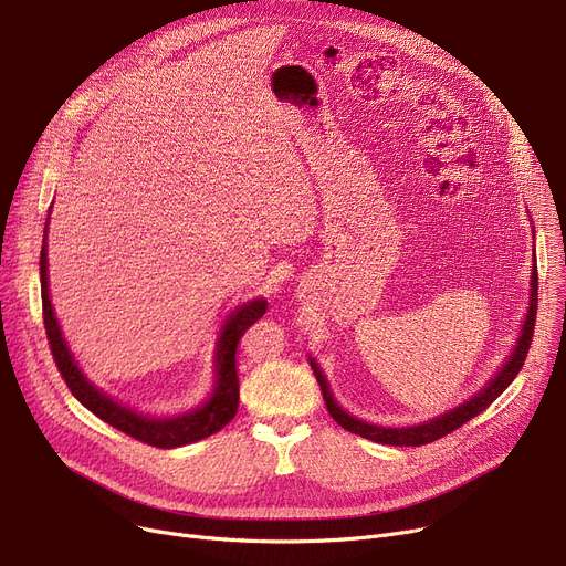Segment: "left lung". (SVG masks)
<instances>
[{"instance_id": "1", "label": "left lung", "mask_w": 566, "mask_h": 566, "mask_svg": "<svg viewBox=\"0 0 566 566\" xmlns=\"http://www.w3.org/2000/svg\"><path fill=\"white\" fill-rule=\"evenodd\" d=\"M536 289H538V277H536V263H534V270H532V291H530V307H527V318L523 324V331H521V337L518 342H515V349L511 352L509 360L500 367V373L495 375V379H490L488 386H483L476 396H472L467 402L458 405L455 409L447 411L437 416V419L432 421H426V423H419V426H409V428H381V426H373V423H365V421H358L356 416L344 411L335 398L333 392L328 388V381L322 373V367H318L314 363V358H310V365L314 370V377L318 381V386H322V392H324V402L328 407V413L333 416V419L344 428L349 430L354 434H360L365 439H373L377 441V444H390V447H423V444H430V441L434 439H441L447 437L449 432L458 430L462 423L472 421L474 416H479L481 411H485L490 405H493L502 392L506 390V386L518 377L521 367L525 365V358H527V352H530V344H532V335H534V322H536Z\"/></svg>"}]
</instances>
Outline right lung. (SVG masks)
<instances>
[{
	"mask_svg": "<svg viewBox=\"0 0 566 566\" xmlns=\"http://www.w3.org/2000/svg\"><path fill=\"white\" fill-rule=\"evenodd\" d=\"M48 229V224H45ZM45 233V231H43ZM48 250H45V238H43V248H41V305H43V326L48 335V344H51V354L55 358L57 370L62 379L66 381L71 396L81 400L83 407H87L92 413L99 416L102 421L108 426L117 428L119 432H125L143 444H150L157 449H176L191 444V441L206 439L214 432L222 430L227 423L233 421V416L238 411V398H240V388H238V367H235V349L242 333L248 331L256 318H261L268 310V303L263 298L250 301L240 305L238 310L231 312L227 318V324L222 328V335H219L217 342V381L214 390L206 405L199 409L187 411L182 416H174V419H150V416L136 413L134 409L115 402L108 398L104 390L92 386L87 377L81 373V367L73 360L66 342L62 337L60 324L55 318L51 296H48Z\"/></svg>",
	"mask_w": 566,
	"mask_h": 566,
	"instance_id": "1",
	"label": "right lung"
}]
</instances>
